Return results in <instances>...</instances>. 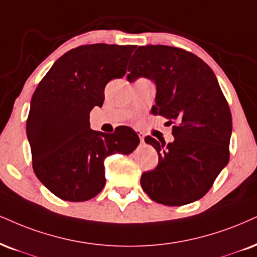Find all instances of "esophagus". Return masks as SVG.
Returning a JSON list of instances; mask_svg holds the SVG:
<instances>
[{"label": "esophagus", "mask_w": 257, "mask_h": 257, "mask_svg": "<svg viewBox=\"0 0 257 257\" xmlns=\"http://www.w3.org/2000/svg\"><path fill=\"white\" fill-rule=\"evenodd\" d=\"M137 135L139 137V141H141V143H144V134L142 131H137Z\"/></svg>", "instance_id": "1"}]
</instances>
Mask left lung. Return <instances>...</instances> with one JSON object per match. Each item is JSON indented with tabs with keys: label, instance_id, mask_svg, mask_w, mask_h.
Wrapping results in <instances>:
<instances>
[{
	"label": "left lung",
	"instance_id": "obj_1",
	"mask_svg": "<svg viewBox=\"0 0 257 257\" xmlns=\"http://www.w3.org/2000/svg\"><path fill=\"white\" fill-rule=\"evenodd\" d=\"M127 80L156 83L153 113L174 123V142L147 136L158 164L142 174L143 191L158 204L182 206L199 200L213 186L230 158L232 118L216 75L194 53L167 45L139 46Z\"/></svg>",
	"mask_w": 257,
	"mask_h": 257
}]
</instances>
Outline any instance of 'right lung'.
I'll return each mask as SVG.
<instances>
[{
    "label": "right lung",
    "mask_w": 257,
    "mask_h": 257,
    "mask_svg": "<svg viewBox=\"0 0 257 257\" xmlns=\"http://www.w3.org/2000/svg\"><path fill=\"white\" fill-rule=\"evenodd\" d=\"M135 45L91 44L64 53L39 82L26 131L32 167L40 182L66 201H85L102 191L104 158L128 155L139 137L128 126L93 131L89 113L104 100V87L126 74Z\"/></svg>",
    "instance_id": "1"
}]
</instances>
